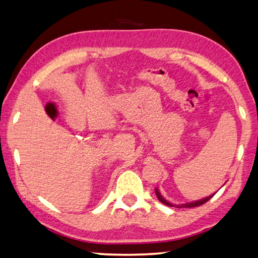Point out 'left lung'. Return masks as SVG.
<instances>
[{
    "mask_svg": "<svg viewBox=\"0 0 258 258\" xmlns=\"http://www.w3.org/2000/svg\"><path fill=\"white\" fill-rule=\"evenodd\" d=\"M156 195H157V198L159 199V201H160L161 203L168 205V207H177V208H196V207H200V205H202V204H204V203H207L208 201H209L211 198H213V195H214V194L210 195V196H208V198H205V199L199 200V201H195V202L186 203V204H180V205H174V204H171V203L168 202V201H166L165 199L162 198V195L160 194V191L158 190V188H156Z\"/></svg>",
    "mask_w": 258,
    "mask_h": 258,
    "instance_id": "8db88e82",
    "label": "left lung"
}]
</instances>
